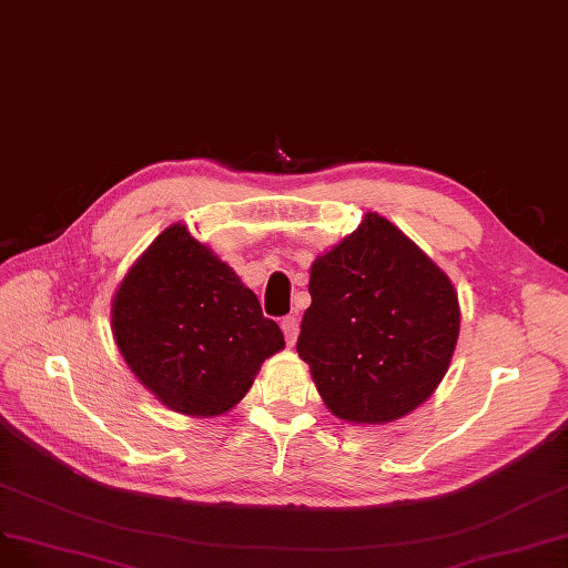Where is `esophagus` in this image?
Masks as SVG:
<instances>
[{
    "instance_id": "34e87169",
    "label": "esophagus",
    "mask_w": 568,
    "mask_h": 568,
    "mask_svg": "<svg viewBox=\"0 0 568 568\" xmlns=\"http://www.w3.org/2000/svg\"><path fill=\"white\" fill-rule=\"evenodd\" d=\"M281 327H283V335H285V342L292 346L297 342V335H300V321L297 316H285L281 321Z\"/></svg>"
}]
</instances>
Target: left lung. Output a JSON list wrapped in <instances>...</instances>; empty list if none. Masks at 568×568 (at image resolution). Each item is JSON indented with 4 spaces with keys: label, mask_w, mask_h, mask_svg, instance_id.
<instances>
[{
    "label": "left lung",
    "mask_w": 568,
    "mask_h": 568,
    "mask_svg": "<svg viewBox=\"0 0 568 568\" xmlns=\"http://www.w3.org/2000/svg\"><path fill=\"white\" fill-rule=\"evenodd\" d=\"M297 354L333 415L384 425L408 415L444 379L460 333L446 273L375 212L308 278Z\"/></svg>",
    "instance_id": "1"
}]
</instances>
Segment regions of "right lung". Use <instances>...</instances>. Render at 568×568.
<instances>
[{"label": "right lung", "instance_id": "1", "mask_svg": "<svg viewBox=\"0 0 568 568\" xmlns=\"http://www.w3.org/2000/svg\"><path fill=\"white\" fill-rule=\"evenodd\" d=\"M113 337L160 404L191 417L231 410L285 346L257 295L184 224L164 229L113 297Z\"/></svg>", "mask_w": 568, "mask_h": 568}]
</instances>
